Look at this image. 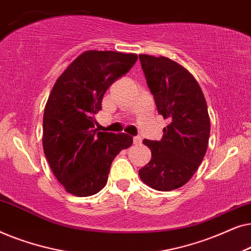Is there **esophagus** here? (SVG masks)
Listing matches in <instances>:
<instances>
[{"mask_svg": "<svg viewBox=\"0 0 251 251\" xmlns=\"http://www.w3.org/2000/svg\"><path fill=\"white\" fill-rule=\"evenodd\" d=\"M133 144H135V145H139V144H142V137L140 136L133 137Z\"/></svg>", "mask_w": 251, "mask_h": 251, "instance_id": "1", "label": "esophagus"}]
</instances>
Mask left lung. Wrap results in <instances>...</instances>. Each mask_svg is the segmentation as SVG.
I'll use <instances>...</instances> for the list:
<instances>
[{
    "label": "left lung",
    "instance_id": "obj_1",
    "mask_svg": "<svg viewBox=\"0 0 251 251\" xmlns=\"http://www.w3.org/2000/svg\"><path fill=\"white\" fill-rule=\"evenodd\" d=\"M139 60L157 113L170 122L161 140H143L152 157L139 177L154 190H176L191 179L207 152V102L193 75L176 61L149 54H139Z\"/></svg>",
    "mask_w": 251,
    "mask_h": 251
}]
</instances>
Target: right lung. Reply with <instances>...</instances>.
I'll use <instances>...</instances> for the list:
<instances>
[{
    "mask_svg": "<svg viewBox=\"0 0 251 251\" xmlns=\"http://www.w3.org/2000/svg\"><path fill=\"white\" fill-rule=\"evenodd\" d=\"M137 54L85 51L58 77L43 115V150L68 193L90 197L107 183L114 157L132 144L126 133L97 132L95 115L107 89L137 61Z\"/></svg>",
    "mask_w": 251,
    "mask_h": 251,
    "instance_id": "add662e5",
    "label": "right lung"
}]
</instances>
